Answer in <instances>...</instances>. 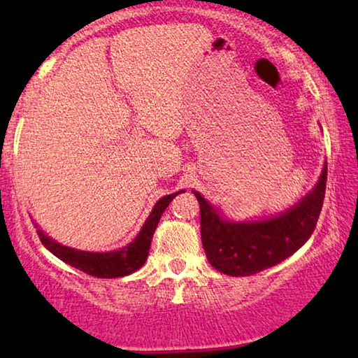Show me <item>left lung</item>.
<instances>
[{"label":"left lung","mask_w":358,"mask_h":358,"mask_svg":"<svg viewBox=\"0 0 358 358\" xmlns=\"http://www.w3.org/2000/svg\"><path fill=\"white\" fill-rule=\"evenodd\" d=\"M327 164L316 187L295 207L266 222H224L199 192L200 234L208 262L222 273L248 277L285 261L315 231L326 194Z\"/></svg>","instance_id":"left-lung-1"}]
</instances>
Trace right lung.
<instances>
[{
	"label": "right lung",
	"mask_w": 358,
	"mask_h": 358,
	"mask_svg": "<svg viewBox=\"0 0 358 358\" xmlns=\"http://www.w3.org/2000/svg\"><path fill=\"white\" fill-rule=\"evenodd\" d=\"M184 192V190H180ZM176 194L166 195V197L159 199L156 202L155 208L151 210L148 220H146L143 228L138 233L134 241L129 246L122 248L120 251H110V252H87V251H78V249H71L66 246H62L43 234V231L37 229L38 238L43 246H45L52 254H55L58 259H62L63 262L70 264L71 267L80 268V271L86 272L87 275L92 277H101V278H115V277H124L129 273L138 271L143 266L146 257L150 252V244L153 239V233L156 227H158L159 218L166 207L171 203Z\"/></svg>",
	"instance_id": "add662e5"
}]
</instances>
